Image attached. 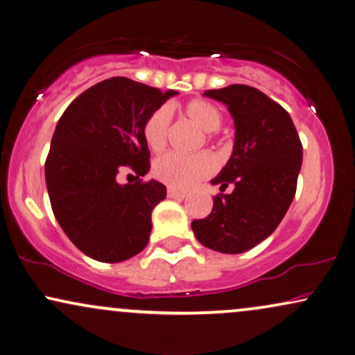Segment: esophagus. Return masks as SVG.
I'll return each mask as SVG.
<instances>
[{"mask_svg":"<svg viewBox=\"0 0 355 355\" xmlns=\"http://www.w3.org/2000/svg\"><path fill=\"white\" fill-rule=\"evenodd\" d=\"M166 195H168V198H178V200H182V198H185V196H187V191L172 189V187H170V189L166 190Z\"/></svg>","mask_w":355,"mask_h":355,"instance_id":"1","label":"esophagus"}]
</instances>
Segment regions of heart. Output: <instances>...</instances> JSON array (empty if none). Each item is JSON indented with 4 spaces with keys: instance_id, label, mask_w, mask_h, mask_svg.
Masks as SVG:
<instances>
[{
    "instance_id": "obj_1",
    "label": "heart",
    "mask_w": 355,
    "mask_h": 355,
    "mask_svg": "<svg viewBox=\"0 0 355 355\" xmlns=\"http://www.w3.org/2000/svg\"><path fill=\"white\" fill-rule=\"evenodd\" d=\"M187 117L195 122L200 129L207 132V139H211L213 132H216L223 123V114L210 101L195 99L187 102L183 107ZM170 110L159 107L148 114L145 119L142 134L145 144L152 152H162L168 142L170 132ZM216 170V159L210 152H200L196 155L183 157L177 153H166L153 164V175L155 178L172 189L189 190L198 185L205 178L211 177Z\"/></svg>"
}]
</instances>
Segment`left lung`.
<instances>
[{"instance_id": "1", "label": "left lung", "mask_w": 355, "mask_h": 355, "mask_svg": "<svg viewBox=\"0 0 355 355\" xmlns=\"http://www.w3.org/2000/svg\"><path fill=\"white\" fill-rule=\"evenodd\" d=\"M228 105L234 147L211 183L232 193L213 198L207 218L191 221L196 240L210 250L236 254L266 240L284 218L302 164V144L291 115L266 94L245 84L205 91Z\"/></svg>"}]
</instances>
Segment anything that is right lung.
I'll return each instance as SVG.
<instances>
[{
    "instance_id": "add662e5",
    "label": "right lung",
    "mask_w": 355,
    "mask_h": 355,
    "mask_svg": "<svg viewBox=\"0 0 355 355\" xmlns=\"http://www.w3.org/2000/svg\"><path fill=\"white\" fill-rule=\"evenodd\" d=\"M175 94L110 78L76 97L55 125L44 165L51 208L67 238L96 261H125L147 246L152 210L166 189L140 178L150 168L142 127ZM123 168L136 173L134 184L114 180Z\"/></svg>"
}]
</instances>
